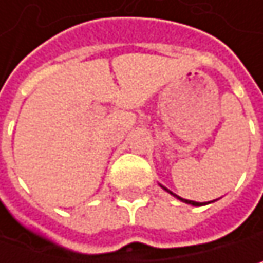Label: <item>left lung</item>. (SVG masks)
Here are the masks:
<instances>
[{
    "mask_svg": "<svg viewBox=\"0 0 263 263\" xmlns=\"http://www.w3.org/2000/svg\"><path fill=\"white\" fill-rule=\"evenodd\" d=\"M164 191H167V193L168 194H172V196H174V197H177L178 200H181V202H184V203H189V205H193V206H202V205H205V203H200V202H194V200H187V199H181L180 196H177V194H174V193H172V191H168L167 187H164L162 184H159ZM211 202H215V200H211ZM211 202H208V203H211Z\"/></svg>",
    "mask_w": 263,
    "mask_h": 263,
    "instance_id": "8db88e82",
    "label": "left lung"
}]
</instances>
